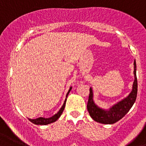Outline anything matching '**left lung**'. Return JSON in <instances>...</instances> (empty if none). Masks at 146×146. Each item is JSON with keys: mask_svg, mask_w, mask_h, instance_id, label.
<instances>
[{"mask_svg": "<svg viewBox=\"0 0 146 146\" xmlns=\"http://www.w3.org/2000/svg\"><path fill=\"white\" fill-rule=\"evenodd\" d=\"M134 76L135 80L133 82V89L128 96H127L120 102H117L116 104L109 110H104L99 108L95 104L93 100V91L90 88L88 101L87 103V110L90 116L94 121L102 124H114L122 119L129 110L133 107L135 102L137 93V81L136 76V62L134 61Z\"/></svg>", "mask_w": 146, "mask_h": 146, "instance_id": "left-lung-1", "label": "left lung"}]
</instances>
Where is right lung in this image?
I'll return each instance as SVG.
<instances>
[{"label":"right lung","instance_id":"add662e5","mask_svg":"<svg viewBox=\"0 0 146 146\" xmlns=\"http://www.w3.org/2000/svg\"><path fill=\"white\" fill-rule=\"evenodd\" d=\"M71 87L70 88V89H69L68 92L66 94V98L67 96H68V94L70 93V90H71ZM65 102H66V99H65V102H64L63 103V105L62 106V107L60 108V110H59V111H58L57 114H55L54 115V116L51 117L50 118H44V117H39V118H36V119H29L30 120V122H32V123L35 124V125H48V124H50V123H52V122H55V121L57 120V119H58V118L60 117V115L62 114V111H63L64 109H65Z\"/></svg>","mask_w":146,"mask_h":146}]
</instances>
